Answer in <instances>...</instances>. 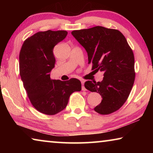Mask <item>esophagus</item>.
I'll return each instance as SVG.
<instances>
[{
    "instance_id": "obj_1",
    "label": "esophagus",
    "mask_w": 153,
    "mask_h": 153,
    "mask_svg": "<svg viewBox=\"0 0 153 153\" xmlns=\"http://www.w3.org/2000/svg\"><path fill=\"white\" fill-rule=\"evenodd\" d=\"M82 90H84V91H85V90H86V89L84 87V81H83V80H82Z\"/></svg>"
}]
</instances>
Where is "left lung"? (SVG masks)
<instances>
[{
  "label": "left lung",
  "mask_w": 153,
  "mask_h": 153,
  "mask_svg": "<svg viewBox=\"0 0 153 153\" xmlns=\"http://www.w3.org/2000/svg\"><path fill=\"white\" fill-rule=\"evenodd\" d=\"M88 53L92 70L104 73L102 81H87L84 86L99 93L101 102L94 109L101 115L111 114L128 99L135 79L133 51L122 33L102 26L71 32Z\"/></svg>",
  "instance_id": "left-lung-1"
}]
</instances>
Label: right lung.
<instances>
[{"label":"right lung","mask_w":153,"mask_h":153,"mask_svg":"<svg viewBox=\"0 0 153 153\" xmlns=\"http://www.w3.org/2000/svg\"><path fill=\"white\" fill-rule=\"evenodd\" d=\"M65 30L38 32L24 41L19 53V74L31 103L36 110L53 115L63 111L74 92L80 91L79 79H52L53 48L66 37Z\"/></svg>","instance_id":"right-lung-1"}]
</instances>
